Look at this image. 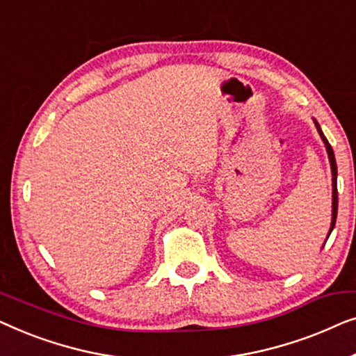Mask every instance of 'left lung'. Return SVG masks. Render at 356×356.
I'll return each mask as SVG.
<instances>
[{"mask_svg":"<svg viewBox=\"0 0 356 356\" xmlns=\"http://www.w3.org/2000/svg\"><path fill=\"white\" fill-rule=\"evenodd\" d=\"M314 126H316L319 135H321L324 145H326V152H327V156H329V163H330V171H332V221H330V229H329V234H327V238L330 232H332V229L335 226V219H337V204H339V197H337V164H335V156H334V152H332V147H330L327 138L324 137L321 127H319V124L314 121Z\"/></svg>","mask_w":356,"mask_h":356,"instance_id":"left-lung-1","label":"left lung"}]
</instances>
